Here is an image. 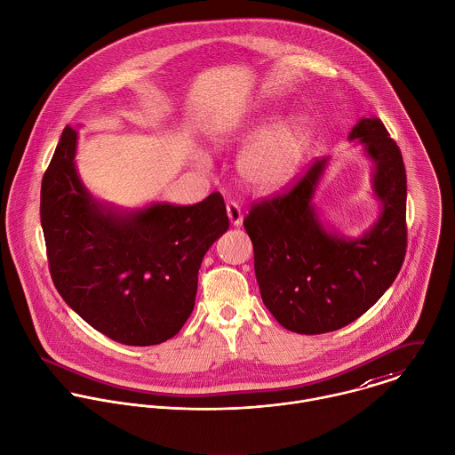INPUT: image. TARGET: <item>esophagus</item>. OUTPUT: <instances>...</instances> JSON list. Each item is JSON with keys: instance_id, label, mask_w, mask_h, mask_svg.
Wrapping results in <instances>:
<instances>
[{"instance_id": "esophagus-1", "label": "esophagus", "mask_w": 455, "mask_h": 455, "mask_svg": "<svg viewBox=\"0 0 455 455\" xmlns=\"http://www.w3.org/2000/svg\"><path fill=\"white\" fill-rule=\"evenodd\" d=\"M226 212H228V217H229V222L231 226H240L242 220H243V213H242V208L238 203L235 201H228L226 204Z\"/></svg>"}]
</instances>
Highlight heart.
Instances as JSON below:
<instances>
[{
  "label": "heart",
  "mask_w": 455,
  "mask_h": 455,
  "mask_svg": "<svg viewBox=\"0 0 455 455\" xmlns=\"http://www.w3.org/2000/svg\"><path fill=\"white\" fill-rule=\"evenodd\" d=\"M267 118H251L243 122H231L212 131L215 143L224 145L235 140L251 138L263 131ZM312 145V125L307 118L295 116L279 122L261 134H258L238 156L240 176L258 190H275L286 185ZM199 165L206 164V155L197 152Z\"/></svg>",
  "instance_id": "obj_1"
}]
</instances>
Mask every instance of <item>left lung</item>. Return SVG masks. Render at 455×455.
<instances>
[{"label":"left lung","mask_w":455,"mask_h":455,"mask_svg":"<svg viewBox=\"0 0 455 455\" xmlns=\"http://www.w3.org/2000/svg\"><path fill=\"white\" fill-rule=\"evenodd\" d=\"M374 162L378 220L358 238L323 226L314 192L328 158L315 160L284 194L254 204L243 220L254 247L261 299L288 330L315 335L339 330L378 302L406 254V169L379 118H362L349 132Z\"/></svg>","instance_id":"8db88e82"}]
</instances>
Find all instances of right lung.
Here are the masks:
<instances>
[{"label":"right lung","instance_id":"right-lung-1","mask_svg":"<svg viewBox=\"0 0 455 455\" xmlns=\"http://www.w3.org/2000/svg\"><path fill=\"white\" fill-rule=\"evenodd\" d=\"M77 131L65 127L42 178L40 222L52 283L88 324L127 346L174 337L188 319L197 272L228 228L219 192L192 206L120 210L97 201L76 169Z\"/></svg>","mask_w":455,"mask_h":455}]
</instances>
